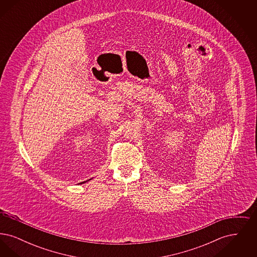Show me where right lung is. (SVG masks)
<instances>
[{
	"instance_id": "1",
	"label": "right lung",
	"mask_w": 257,
	"mask_h": 257,
	"mask_svg": "<svg viewBox=\"0 0 257 257\" xmlns=\"http://www.w3.org/2000/svg\"><path fill=\"white\" fill-rule=\"evenodd\" d=\"M83 183H84V182H83Z\"/></svg>"
}]
</instances>
